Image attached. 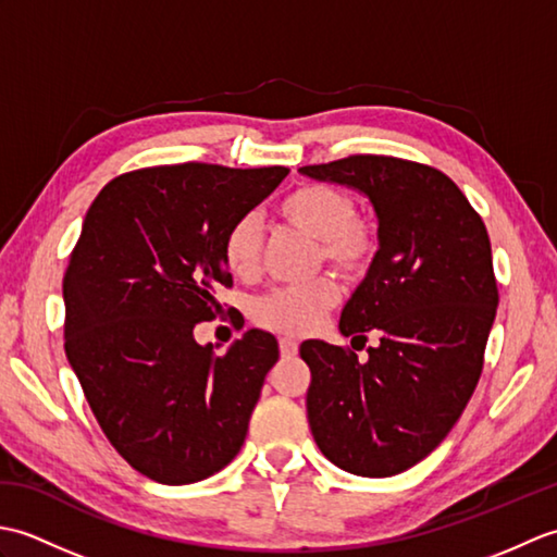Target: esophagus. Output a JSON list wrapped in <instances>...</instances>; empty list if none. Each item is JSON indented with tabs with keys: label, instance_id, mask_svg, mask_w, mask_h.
I'll use <instances>...</instances> for the list:
<instances>
[{
	"label": "esophagus",
	"instance_id": "obj_1",
	"mask_svg": "<svg viewBox=\"0 0 557 557\" xmlns=\"http://www.w3.org/2000/svg\"><path fill=\"white\" fill-rule=\"evenodd\" d=\"M297 351H299V342H297V339H292V337H282V339H280V354H282V359L297 357Z\"/></svg>",
	"mask_w": 557,
	"mask_h": 557
}]
</instances>
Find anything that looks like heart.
<instances>
[{"label": "heart", "instance_id": "1", "mask_svg": "<svg viewBox=\"0 0 557 557\" xmlns=\"http://www.w3.org/2000/svg\"><path fill=\"white\" fill-rule=\"evenodd\" d=\"M277 215L292 227L318 242L325 263L345 277H359L371 265L377 248L373 224L357 218V203L342 188L306 184L277 203ZM222 260L234 277L253 280L260 268V224L253 215L236 220L224 234ZM339 299L330 277L306 285L277 287L253 304V321L260 327L285 335H306L321 325L323 315Z\"/></svg>", "mask_w": 557, "mask_h": 557}]
</instances>
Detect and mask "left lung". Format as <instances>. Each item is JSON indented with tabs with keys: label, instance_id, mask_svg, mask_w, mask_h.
Returning <instances> with one entry per match:
<instances>
[{
	"label": "left lung",
	"instance_id": "left-lung-1",
	"mask_svg": "<svg viewBox=\"0 0 557 557\" xmlns=\"http://www.w3.org/2000/svg\"><path fill=\"white\" fill-rule=\"evenodd\" d=\"M371 200L377 251L339 315V333L377 335L369 361L306 339L309 425L321 453L357 476H395L453 431L483 371L498 309L486 224L441 170L349 156L299 170ZM351 339V342H354Z\"/></svg>",
	"mask_w": 557,
	"mask_h": 557
}]
</instances>
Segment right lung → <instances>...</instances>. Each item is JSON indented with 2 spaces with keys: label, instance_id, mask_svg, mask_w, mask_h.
I'll use <instances>...</instances> for the list:
<instances>
[{
  "label": "right lung",
  "instance_id": "1",
  "mask_svg": "<svg viewBox=\"0 0 557 557\" xmlns=\"http://www.w3.org/2000/svg\"><path fill=\"white\" fill-rule=\"evenodd\" d=\"M289 174L184 162L116 176L83 220L64 275V351L102 433L140 474L184 486L239 453L277 339L227 354L194 339L232 287L222 242Z\"/></svg>",
  "mask_w": 557,
  "mask_h": 557
}]
</instances>
